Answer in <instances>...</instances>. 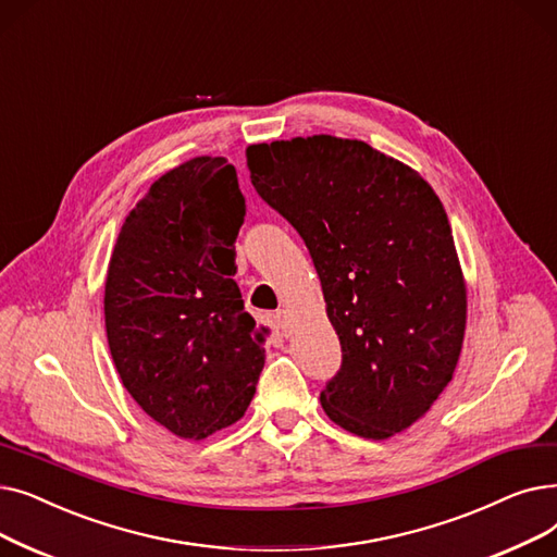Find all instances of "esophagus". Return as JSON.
<instances>
[{"label": "esophagus", "instance_id": "obj_1", "mask_svg": "<svg viewBox=\"0 0 557 557\" xmlns=\"http://www.w3.org/2000/svg\"><path fill=\"white\" fill-rule=\"evenodd\" d=\"M274 322H276V329H278V333H281L283 337H287V335H289V322H287V312H285V310H278V312L274 314Z\"/></svg>", "mask_w": 557, "mask_h": 557}]
</instances>
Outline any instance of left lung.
I'll use <instances>...</instances> for the list:
<instances>
[{
    "label": "left lung",
    "mask_w": 557,
    "mask_h": 557,
    "mask_svg": "<svg viewBox=\"0 0 557 557\" xmlns=\"http://www.w3.org/2000/svg\"><path fill=\"white\" fill-rule=\"evenodd\" d=\"M256 193L293 224L322 281L342 367L320 394L339 429L387 440L454 379L467 285L451 224L419 172L362 140L247 147Z\"/></svg>",
    "instance_id": "1"
}]
</instances>
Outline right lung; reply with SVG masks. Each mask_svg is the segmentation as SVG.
<instances>
[{
	"label": "right lung",
	"mask_w": 557,
	"mask_h": 557,
	"mask_svg": "<svg viewBox=\"0 0 557 557\" xmlns=\"http://www.w3.org/2000/svg\"><path fill=\"white\" fill-rule=\"evenodd\" d=\"M243 222L235 168L197 156L151 183L111 253L103 317L115 369L136 404L183 440L240 419L264 364L270 331L231 278Z\"/></svg>",
	"instance_id": "obj_1"
}]
</instances>
